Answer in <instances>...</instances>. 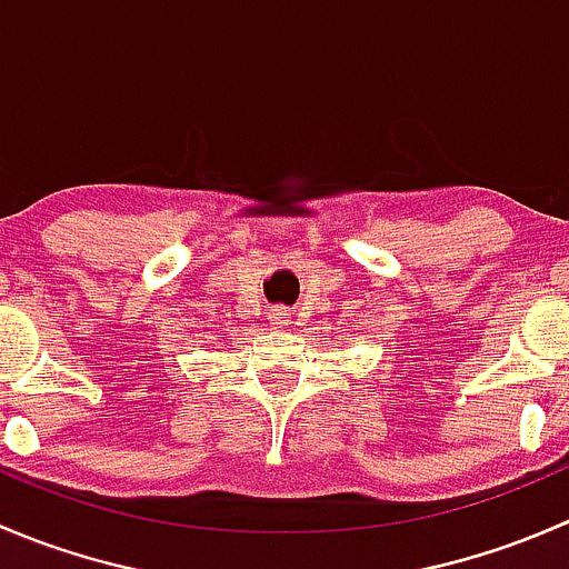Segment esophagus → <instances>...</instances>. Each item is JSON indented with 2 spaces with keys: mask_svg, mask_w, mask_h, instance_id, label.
<instances>
[{
  "mask_svg": "<svg viewBox=\"0 0 569 569\" xmlns=\"http://www.w3.org/2000/svg\"><path fill=\"white\" fill-rule=\"evenodd\" d=\"M269 321H272L274 327H289L291 325V311L283 306H272L269 308Z\"/></svg>",
  "mask_w": 569,
  "mask_h": 569,
  "instance_id": "obj_1",
  "label": "esophagus"
}]
</instances>
